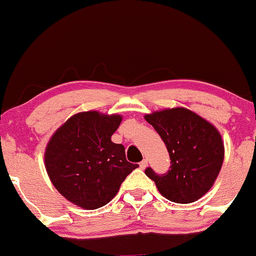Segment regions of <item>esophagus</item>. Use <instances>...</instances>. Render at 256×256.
I'll return each instance as SVG.
<instances>
[{"label": "esophagus", "mask_w": 256, "mask_h": 256, "mask_svg": "<svg viewBox=\"0 0 256 256\" xmlns=\"http://www.w3.org/2000/svg\"><path fill=\"white\" fill-rule=\"evenodd\" d=\"M146 166H148V161H146V158H143V160L140 162V167L142 170H144Z\"/></svg>", "instance_id": "1"}]
</instances>
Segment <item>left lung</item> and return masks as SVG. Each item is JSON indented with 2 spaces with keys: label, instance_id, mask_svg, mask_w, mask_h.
Returning a JSON list of instances; mask_svg holds the SVG:
<instances>
[{
  "label": "left lung",
  "instance_id": "8db88e82",
  "mask_svg": "<svg viewBox=\"0 0 256 256\" xmlns=\"http://www.w3.org/2000/svg\"><path fill=\"white\" fill-rule=\"evenodd\" d=\"M146 120L162 138L171 158L166 173L158 174L146 167V174L170 201L190 204L202 198L212 188L224 160L218 130L185 108L155 112Z\"/></svg>",
  "mask_w": 256,
  "mask_h": 256
}]
</instances>
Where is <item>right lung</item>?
<instances>
[{
    "label": "right lung",
    "instance_id": "1",
    "mask_svg": "<svg viewBox=\"0 0 256 256\" xmlns=\"http://www.w3.org/2000/svg\"><path fill=\"white\" fill-rule=\"evenodd\" d=\"M120 116L84 112L67 120L46 149V168L58 192L72 204L96 210L107 204L137 164L110 140Z\"/></svg>",
    "mask_w": 256,
    "mask_h": 256
}]
</instances>
